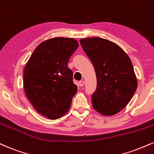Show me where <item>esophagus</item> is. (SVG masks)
Segmentation results:
<instances>
[{
  "mask_svg": "<svg viewBox=\"0 0 154 154\" xmlns=\"http://www.w3.org/2000/svg\"><path fill=\"white\" fill-rule=\"evenodd\" d=\"M84 85H85V82L83 80H81V81H79V85L80 87L84 86Z\"/></svg>",
  "mask_w": 154,
  "mask_h": 154,
  "instance_id": "obj_1",
  "label": "esophagus"
}]
</instances>
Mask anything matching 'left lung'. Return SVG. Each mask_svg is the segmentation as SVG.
I'll list each match as a JSON object with an SVG mask.
<instances>
[{"mask_svg":"<svg viewBox=\"0 0 154 154\" xmlns=\"http://www.w3.org/2000/svg\"><path fill=\"white\" fill-rule=\"evenodd\" d=\"M95 67L97 88L92 95L93 108L103 116L117 114L131 101L138 82L131 59L119 46L100 38L79 40Z\"/></svg>","mask_w":154,"mask_h":154,"instance_id":"8db88e82","label":"left lung"}]
</instances>
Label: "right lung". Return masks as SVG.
Here are the masks:
<instances>
[{"label":"right lung","mask_w":154,"mask_h":154,"mask_svg":"<svg viewBox=\"0 0 154 154\" xmlns=\"http://www.w3.org/2000/svg\"><path fill=\"white\" fill-rule=\"evenodd\" d=\"M78 46L72 38L46 40L35 49L25 66L26 95L37 112L49 119L66 114L77 91L73 72L67 65Z\"/></svg>","instance_id":"add662e5"}]
</instances>
